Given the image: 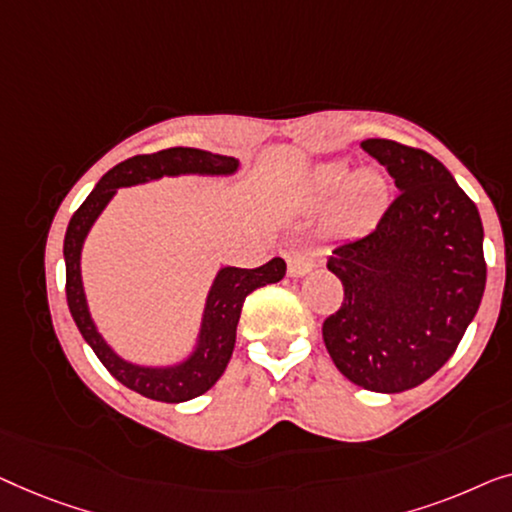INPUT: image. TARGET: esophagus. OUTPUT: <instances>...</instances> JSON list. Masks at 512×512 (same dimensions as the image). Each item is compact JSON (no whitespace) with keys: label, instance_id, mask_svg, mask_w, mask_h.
Wrapping results in <instances>:
<instances>
[{"label":"esophagus","instance_id":"34e87169","mask_svg":"<svg viewBox=\"0 0 512 512\" xmlns=\"http://www.w3.org/2000/svg\"><path fill=\"white\" fill-rule=\"evenodd\" d=\"M315 266V259L311 257V253H294L290 259H287V273L292 278H301L306 276Z\"/></svg>","mask_w":512,"mask_h":512}]
</instances>
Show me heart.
Here are the masks:
<instances>
[{
	"mask_svg": "<svg viewBox=\"0 0 512 512\" xmlns=\"http://www.w3.org/2000/svg\"><path fill=\"white\" fill-rule=\"evenodd\" d=\"M336 201V222L345 229L371 225L387 201V183L378 171L352 174L345 162H327L313 174V199L318 204Z\"/></svg>",
	"mask_w": 512,
	"mask_h": 512,
	"instance_id": "b5f03b06",
	"label": "heart"
}]
</instances>
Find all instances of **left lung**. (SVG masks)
Here are the masks:
<instances>
[{"label": "left lung", "mask_w": 512, "mask_h": 512, "mask_svg": "<svg viewBox=\"0 0 512 512\" xmlns=\"http://www.w3.org/2000/svg\"><path fill=\"white\" fill-rule=\"evenodd\" d=\"M362 150L399 187L373 232L331 250L343 304L322 325L336 369L364 390L397 394L455 355L485 292L482 222L434 155L390 139Z\"/></svg>", "instance_id": "left-lung-1"}]
</instances>
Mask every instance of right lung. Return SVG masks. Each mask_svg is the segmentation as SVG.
Segmentation results:
<instances>
[{"mask_svg": "<svg viewBox=\"0 0 512 512\" xmlns=\"http://www.w3.org/2000/svg\"><path fill=\"white\" fill-rule=\"evenodd\" d=\"M236 167H239V160H234V157L213 155L197 148H167L153 155H134L115 164L109 174H104L102 181L97 183L95 190L88 194V199L78 206V211L69 220L67 234H64V264H67V304L71 318L83 334L85 343L95 350L99 362L109 369L111 376L148 399L181 403L211 390L232 359L243 301L257 287L283 280L287 266L280 257H273L271 262L257 266V269H236V266L220 269L206 299L197 350L181 364L153 369V366L129 364L115 355L92 322L81 280L83 241L92 222L104 211V206L109 204L118 187L178 174L225 176L234 174Z\"/></svg>", "mask_w": 512, "mask_h": 512, "instance_id": "add662e5", "label": "right lung"}]
</instances>
